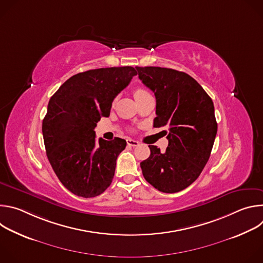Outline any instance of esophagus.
I'll list each match as a JSON object with an SVG mask.
<instances>
[{
    "instance_id": "obj_1",
    "label": "esophagus",
    "mask_w": 263,
    "mask_h": 263,
    "mask_svg": "<svg viewBox=\"0 0 263 263\" xmlns=\"http://www.w3.org/2000/svg\"><path fill=\"white\" fill-rule=\"evenodd\" d=\"M127 143L130 146H137L139 144V142L137 140H134V139H127Z\"/></svg>"
}]
</instances>
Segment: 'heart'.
Masks as SVG:
<instances>
[{"instance_id": "1", "label": "heart", "mask_w": 263, "mask_h": 263, "mask_svg": "<svg viewBox=\"0 0 263 263\" xmlns=\"http://www.w3.org/2000/svg\"><path fill=\"white\" fill-rule=\"evenodd\" d=\"M147 93H148V92H147L145 89L141 88V87H137V88L134 89V97H135V98L142 97V96H145V95H147Z\"/></svg>"}]
</instances>
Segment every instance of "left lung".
<instances>
[{
	"label": "left lung",
	"mask_w": 263,
	"mask_h": 263,
	"mask_svg": "<svg viewBox=\"0 0 263 263\" xmlns=\"http://www.w3.org/2000/svg\"><path fill=\"white\" fill-rule=\"evenodd\" d=\"M138 77L156 98L154 127H166L164 152L148 145L140 167L156 190L174 194L194 183L205 167L217 131L211 98L190 74L166 67L136 66Z\"/></svg>",
	"instance_id": "1"
}]
</instances>
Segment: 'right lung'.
<instances>
[{
    "mask_svg": "<svg viewBox=\"0 0 263 263\" xmlns=\"http://www.w3.org/2000/svg\"><path fill=\"white\" fill-rule=\"evenodd\" d=\"M132 66L79 72L66 80L49 101L43 121L48 159L66 190L82 198L104 193L115 176L125 139H99L95 128L109 117L115 98L136 76Z\"/></svg>",
    "mask_w": 263,
    "mask_h": 263,
    "instance_id": "obj_1",
    "label": "right lung"
}]
</instances>
